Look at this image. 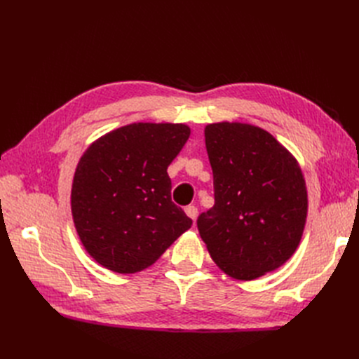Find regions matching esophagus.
I'll use <instances>...</instances> for the list:
<instances>
[{
	"mask_svg": "<svg viewBox=\"0 0 359 359\" xmlns=\"http://www.w3.org/2000/svg\"><path fill=\"white\" fill-rule=\"evenodd\" d=\"M186 214H187L189 219L196 220V217H198V208H196V206L190 205V206H187V208H186Z\"/></svg>",
	"mask_w": 359,
	"mask_h": 359,
	"instance_id": "esophagus-1",
	"label": "esophagus"
}]
</instances>
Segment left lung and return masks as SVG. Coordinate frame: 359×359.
Wrapping results in <instances>:
<instances>
[{
    "instance_id": "left-lung-1",
    "label": "left lung",
    "mask_w": 359,
    "mask_h": 359,
    "mask_svg": "<svg viewBox=\"0 0 359 359\" xmlns=\"http://www.w3.org/2000/svg\"><path fill=\"white\" fill-rule=\"evenodd\" d=\"M215 203L198 219L212 260L235 280L276 271L295 253L307 220L297 158L266 130L245 123L205 127Z\"/></svg>"
}]
</instances>
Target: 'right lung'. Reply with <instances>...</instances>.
Returning a JSON list of instances; mask_svg holds the SVG:
<instances>
[{"mask_svg":"<svg viewBox=\"0 0 359 359\" xmlns=\"http://www.w3.org/2000/svg\"><path fill=\"white\" fill-rule=\"evenodd\" d=\"M190 136L173 123H133L85 149L72 184V215L88 255L118 274L153 265L191 227L172 202L168 166Z\"/></svg>","mask_w":359,"mask_h":359,"instance_id":"add662e5","label":"right lung"}]
</instances>
